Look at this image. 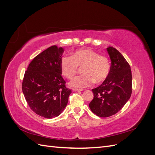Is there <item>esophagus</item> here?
Wrapping results in <instances>:
<instances>
[{
  "label": "esophagus",
  "instance_id": "34e87169",
  "mask_svg": "<svg viewBox=\"0 0 155 155\" xmlns=\"http://www.w3.org/2000/svg\"><path fill=\"white\" fill-rule=\"evenodd\" d=\"M72 91H76V92H80V91H82L83 90H82V89H78V88H73L72 89Z\"/></svg>",
  "mask_w": 155,
  "mask_h": 155
}]
</instances>
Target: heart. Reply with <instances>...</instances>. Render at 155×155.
<instances>
[{"label":"heart","instance_id":"obj_1","mask_svg":"<svg viewBox=\"0 0 155 155\" xmlns=\"http://www.w3.org/2000/svg\"><path fill=\"white\" fill-rule=\"evenodd\" d=\"M78 67H81V76L73 79L70 85L76 88H85L94 83L104 82L110 70V61L105 55H100L92 49H80L64 55L60 60L62 74L68 79L73 78L78 73Z\"/></svg>","mask_w":155,"mask_h":155}]
</instances>
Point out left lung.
Instances as JSON below:
<instances>
[{
	"label": "left lung",
	"instance_id": "8db88e82",
	"mask_svg": "<svg viewBox=\"0 0 155 155\" xmlns=\"http://www.w3.org/2000/svg\"><path fill=\"white\" fill-rule=\"evenodd\" d=\"M111 60L109 76L101 85L92 89L94 98L89 107L94 114L106 118L116 114L125 105L132 93L130 67L116 48H107Z\"/></svg>",
	"mask_w": 155,
	"mask_h": 155
}]
</instances>
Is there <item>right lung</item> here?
Segmentation results:
<instances>
[{"instance_id": "right-lung-1", "label": "right lung", "mask_w": 155, "mask_h": 155, "mask_svg": "<svg viewBox=\"0 0 155 155\" xmlns=\"http://www.w3.org/2000/svg\"><path fill=\"white\" fill-rule=\"evenodd\" d=\"M64 50L54 45L37 55L25 72L22 90L30 109L45 118L58 116L72 91L61 76L60 60Z\"/></svg>"}]
</instances>
